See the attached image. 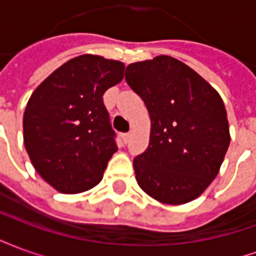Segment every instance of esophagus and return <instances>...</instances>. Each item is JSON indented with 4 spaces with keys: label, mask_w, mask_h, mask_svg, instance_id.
<instances>
[{
    "label": "esophagus",
    "mask_w": 256,
    "mask_h": 256,
    "mask_svg": "<svg viewBox=\"0 0 256 256\" xmlns=\"http://www.w3.org/2000/svg\"><path fill=\"white\" fill-rule=\"evenodd\" d=\"M128 140H130V133H122V141L126 144Z\"/></svg>",
    "instance_id": "obj_1"
}]
</instances>
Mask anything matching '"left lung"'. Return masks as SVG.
<instances>
[{"mask_svg":"<svg viewBox=\"0 0 256 256\" xmlns=\"http://www.w3.org/2000/svg\"><path fill=\"white\" fill-rule=\"evenodd\" d=\"M124 76L150 116V145L133 160L140 188L162 203L192 202L216 177L230 144L224 101L196 71L164 54L128 64Z\"/></svg>","mask_w":256,"mask_h":256,"instance_id":"1","label":"left lung"}]
</instances>
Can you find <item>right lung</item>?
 Segmentation results:
<instances>
[{
  "label": "right lung",
  "instance_id": "right-lung-1",
  "mask_svg": "<svg viewBox=\"0 0 256 256\" xmlns=\"http://www.w3.org/2000/svg\"><path fill=\"white\" fill-rule=\"evenodd\" d=\"M123 71L120 62L82 54L31 94L23 116L26 150L36 172L58 192L96 186L118 150L102 96L122 80Z\"/></svg>",
  "mask_w": 256,
  "mask_h": 256
}]
</instances>
